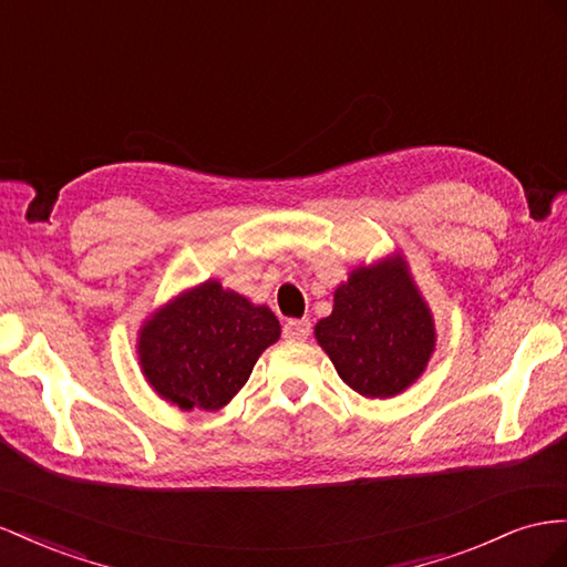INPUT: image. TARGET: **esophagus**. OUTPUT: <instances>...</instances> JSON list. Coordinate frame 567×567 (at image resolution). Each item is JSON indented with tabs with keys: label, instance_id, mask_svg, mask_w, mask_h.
<instances>
[{
	"label": "esophagus",
	"instance_id": "1",
	"mask_svg": "<svg viewBox=\"0 0 567 567\" xmlns=\"http://www.w3.org/2000/svg\"><path fill=\"white\" fill-rule=\"evenodd\" d=\"M310 331H312L310 319H288L286 324H284V336H286V339H290V341L308 339Z\"/></svg>",
	"mask_w": 567,
	"mask_h": 567
}]
</instances>
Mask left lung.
<instances>
[{"label":"left lung","instance_id":"1","mask_svg":"<svg viewBox=\"0 0 567 567\" xmlns=\"http://www.w3.org/2000/svg\"><path fill=\"white\" fill-rule=\"evenodd\" d=\"M315 339L346 384L364 398H393L415 384L436 346L430 305L401 255L355 267L336 288Z\"/></svg>","mask_w":567,"mask_h":567}]
</instances>
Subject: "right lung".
Returning a JSON list of instances; mask_svg holds the SVG:
<instances>
[{
  "mask_svg": "<svg viewBox=\"0 0 567 567\" xmlns=\"http://www.w3.org/2000/svg\"><path fill=\"white\" fill-rule=\"evenodd\" d=\"M281 336L267 305L205 281L152 312L137 333L147 384L181 410H219L246 386L262 350Z\"/></svg>",
  "mask_w": 567,
  "mask_h": 567,
  "instance_id": "add662e5",
  "label": "right lung"
}]
</instances>
